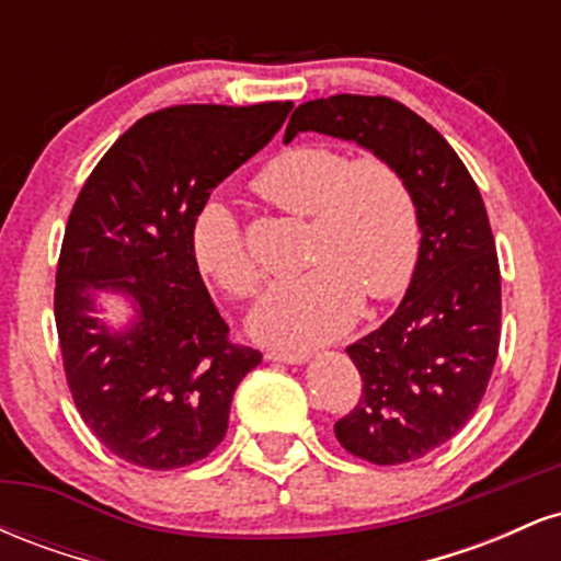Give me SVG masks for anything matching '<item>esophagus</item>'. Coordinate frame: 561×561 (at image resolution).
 Listing matches in <instances>:
<instances>
[{
  "label": "esophagus",
  "instance_id": "1",
  "mask_svg": "<svg viewBox=\"0 0 561 561\" xmlns=\"http://www.w3.org/2000/svg\"><path fill=\"white\" fill-rule=\"evenodd\" d=\"M268 362H279V364H306L308 353H293V351H268L266 353Z\"/></svg>",
  "mask_w": 561,
  "mask_h": 561
}]
</instances>
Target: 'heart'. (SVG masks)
Returning a JSON list of instances; mask_svg holds the SVG:
<instances>
[{
  "instance_id": "1",
  "label": "heart",
  "mask_w": 561,
  "mask_h": 561,
  "mask_svg": "<svg viewBox=\"0 0 561 561\" xmlns=\"http://www.w3.org/2000/svg\"><path fill=\"white\" fill-rule=\"evenodd\" d=\"M253 190L293 216L311 218V272L268 285L250 313V332L268 345L306 351L340 337L369 300L398 298L422 255V216L414 190L388 158L324 145H295L255 173ZM199 274L231 298H248L261 272L240 221L205 199L190 227Z\"/></svg>"
}]
</instances>
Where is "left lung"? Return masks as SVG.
I'll return each instance as SVG.
<instances>
[{"instance_id": "left-lung-1", "label": "left lung", "mask_w": 561, "mask_h": 561, "mask_svg": "<svg viewBox=\"0 0 561 561\" xmlns=\"http://www.w3.org/2000/svg\"><path fill=\"white\" fill-rule=\"evenodd\" d=\"M298 131L388 158L420 203V266L396 313L347 345L364 388L356 409L334 422V435L371 465L422 459L478 411L499 356L501 272L485 203L440 131L390 96L302 102L285 141Z\"/></svg>"}]
</instances>
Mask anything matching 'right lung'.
<instances>
[{
	"instance_id": "obj_1",
	"label": "right lung",
	"mask_w": 561,
	"mask_h": 561,
	"mask_svg": "<svg viewBox=\"0 0 561 561\" xmlns=\"http://www.w3.org/2000/svg\"><path fill=\"white\" fill-rule=\"evenodd\" d=\"M293 102L176 105L137 121L76 197L55 276V324L81 420L118 459L179 469L229 427L237 385L261 353L229 340L190 250L197 208L272 141ZM96 288L124 291L138 319L93 317Z\"/></svg>"
}]
</instances>
